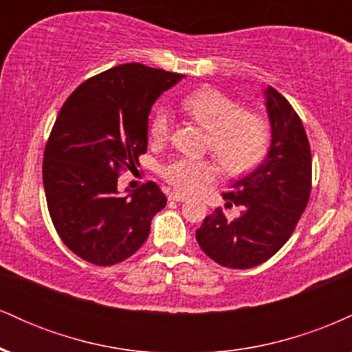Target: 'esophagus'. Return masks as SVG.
Here are the masks:
<instances>
[{
  "label": "esophagus",
  "mask_w": 352,
  "mask_h": 352,
  "mask_svg": "<svg viewBox=\"0 0 352 352\" xmlns=\"http://www.w3.org/2000/svg\"><path fill=\"white\" fill-rule=\"evenodd\" d=\"M168 200H172V201H185L187 200V197L185 195H182V193H170V195H168Z\"/></svg>",
  "instance_id": "obj_1"
}]
</instances>
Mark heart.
<instances>
[{"label":"heart","mask_w":352,"mask_h":352,"mask_svg":"<svg viewBox=\"0 0 352 352\" xmlns=\"http://www.w3.org/2000/svg\"><path fill=\"white\" fill-rule=\"evenodd\" d=\"M182 107L210 131L208 147L225 170H250L265 157L270 140L268 125L260 116L245 112L235 99L217 89H200L182 99ZM170 125L168 109H157L151 122L152 139H167ZM215 172L217 167L208 160L187 157L172 159L162 167L164 179L182 192H197Z\"/></svg>","instance_id":"obj_1"}]
</instances>
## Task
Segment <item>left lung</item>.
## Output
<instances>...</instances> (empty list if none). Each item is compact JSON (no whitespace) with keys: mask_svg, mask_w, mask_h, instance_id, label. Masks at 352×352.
<instances>
[{"mask_svg":"<svg viewBox=\"0 0 352 352\" xmlns=\"http://www.w3.org/2000/svg\"><path fill=\"white\" fill-rule=\"evenodd\" d=\"M272 140L263 162L223 193L241 208L228 220L217 208L197 230L205 254L227 268L265 263L292 236L311 193V148L301 119L276 89H265Z\"/></svg>","mask_w":352,"mask_h":352,"instance_id":"left-lung-1","label":"left lung"}]
</instances>
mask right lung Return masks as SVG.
Segmentation results:
<instances>
[{
	"label": "right lung",
	"instance_id": "1",
	"mask_svg": "<svg viewBox=\"0 0 352 352\" xmlns=\"http://www.w3.org/2000/svg\"><path fill=\"white\" fill-rule=\"evenodd\" d=\"M184 78L120 64L80 84L60 107L44 148V192L60 240L89 263L109 266L134 254L167 205L153 182L122 195L117 175L139 165L152 106Z\"/></svg>",
	"mask_w": 352,
	"mask_h": 352
}]
</instances>
